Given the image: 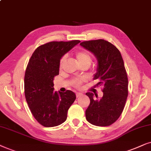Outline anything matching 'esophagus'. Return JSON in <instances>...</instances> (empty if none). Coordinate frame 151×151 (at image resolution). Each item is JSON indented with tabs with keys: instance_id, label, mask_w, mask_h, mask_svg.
<instances>
[{
	"instance_id": "obj_1",
	"label": "esophagus",
	"mask_w": 151,
	"mask_h": 151,
	"mask_svg": "<svg viewBox=\"0 0 151 151\" xmlns=\"http://www.w3.org/2000/svg\"><path fill=\"white\" fill-rule=\"evenodd\" d=\"M82 95H83V94L81 93V92H77V93H76V96H77V97H79V96H81Z\"/></svg>"
}]
</instances>
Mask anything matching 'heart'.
<instances>
[{"label":"heart","mask_w":151,"mask_h":151,"mask_svg":"<svg viewBox=\"0 0 151 151\" xmlns=\"http://www.w3.org/2000/svg\"><path fill=\"white\" fill-rule=\"evenodd\" d=\"M76 58H77L78 63L80 65H87L88 67L91 65L92 63V57L91 56L89 55V53H88L87 52L83 51H78L76 52ZM66 61V56H63L60 60L59 62V68L62 69V68L63 67L64 63ZM83 79H75L72 81V84L77 88H81V84L83 83Z\"/></svg>","instance_id":"1"}]
</instances>
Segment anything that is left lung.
<instances>
[{
    "label": "left lung",
    "instance_id": "left-lung-1",
    "mask_svg": "<svg viewBox=\"0 0 151 151\" xmlns=\"http://www.w3.org/2000/svg\"><path fill=\"white\" fill-rule=\"evenodd\" d=\"M94 54L98 61L94 79L101 86L104 95L98 99L97 94L87 92L90 105L86 110V119L97 126H108L119 119L128 94V80L124 60L119 50L104 39L86 41L80 43Z\"/></svg>",
    "mask_w": 151,
    "mask_h": 151
}]
</instances>
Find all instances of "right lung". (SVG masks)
I'll use <instances>...</instances> for the list:
<instances>
[{"mask_svg": "<svg viewBox=\"0 0 151 151\" xmlns=\"http://www.w3.org/2000/svg\"><path fill=\"white\" fill-rule=\"evenodd\" d=\"M79 43V40L49 42L38 47L28 62L24 79L25 99L32 115L45 127L63 123L76 99L71 90L54 91L53 81L59 75L61 58Z\"/></svg>", "mask_w": 151, "mask_h": 151, "instance_id": "obj_1", "label": "right lung"}]
</instances>
